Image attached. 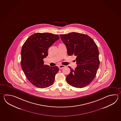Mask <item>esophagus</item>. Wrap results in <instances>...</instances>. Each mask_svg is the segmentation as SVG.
Instances as JSON below:
<instances>
[{
    "label": "esophagus",
    "instance_id": "1",
    "mask_svg": "<svg viewBox=\"0 0 121 121\" xmlns=\"http://www.w3.org/2000/svg\"><path fill=\"white\" fill-rule=\"evenodd\" d=\"M65 65H59V69H62L65 68Z\"/></svg>",
    "mask_w": 121,
    "mask_h": 121
}]
</instances>
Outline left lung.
<instances>
[{
    "label": "left lung",
    "mask_w": 121,
    "mask_h": 121,
    "mask_svg": "<svg viewBox=\"0 0 121 121\" xmlns=\"http://www.w3.org/2000/svg\"><path fill=\"white\" fill-rule=\"evenodd\" d=\"M66 47L69 56H76L75 69L69 66L70 73L66 76L67 83L77 88H83L93 81L99 65V50L94 40L89 36L72 32L60 35Z\"/></svg>",
    "instance_id": "8db88e82"
}]
</instances>
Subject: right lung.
<instances>
[{"instance_id":"right-lung-1","label":"right lung","mask_w":121,"mask_h":121,"mask_svg":"<svg viewBox=\"0 0 121 121\" xmlns=\"http://www.w3.org/2000/svg\"><path fill=\"white\" fill-rule=\"evenodd\" d=\"M59 39L51 33H35L27 38L21 50V65L26 77L37 87L44 88L52 85L59 72L56 66L44 65L43 59L48 55V50Z\"/></svg>"}]
</instances>
